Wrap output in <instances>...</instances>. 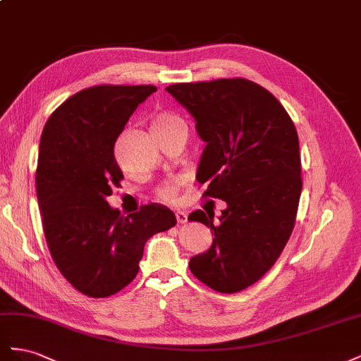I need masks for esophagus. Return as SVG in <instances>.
I'll return each mask as SVG.
<instances>
[{"label":"esophagus","mask_w":361,"mask_h":361,"mask_svg":"<svg viewBox=\"0 0 361 361\" xmlns=\"http://www.w3.org/2000/svg\"><path fill=\"white\" fill-rule=\"evenodd\" d=\"M175 218H177V221L180 224H186L188 222V213L186 212H181V210H177V212H175Z\"/></svg>","instance_id":"1"}]
</instances>
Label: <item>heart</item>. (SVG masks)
<instances>
[{"label":"heart","instance_id":"heart-1","mask_svg":"<svg viewBox=\"0 0 361 361\" xmlns=\"http://www.w3.org/2000/svg\"><path fill=\"white\" fill-rule=\"evenodd\" d=\"M180 126H184L183 119L178 115H175V113H172V111H160L152 118V130L157 136L163 135V133H168L173 128H177ZM177 192H178L177 183L164 184L163 188L159 189L160 198L164 200V201H173L175 198H177Z\"/></svg>","mask_w":361,"mask_h":361}]
</instances>
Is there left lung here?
<instances>
[{"mask_svg":"<svg viewBox=\"0 0 361 361\" xmlns=\"http://www.w3.org/2000/svg\"><path fill=\"white\" fill-rule=\"evenodd\" d=\"M197 121L207 142L197 178L205 198L222 200L214 213L189 219L212 228L210 250L190 259L192 274L221 293L257 283L281 255L300 204V140L289 113L269 90L246 78H219L166 87Z\"/></svg>","mask_w":361,"mask_h":361,"instance_id":"obj_1","label":"left lung"}]
</instances>
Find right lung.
I'll return each mask as SVG.
<instances>
[{
  "label": "right lung",
  "instance_id": "add662e5",
  "mask_svg": "<svg viewBox=\"0 0 361 361\" xmlns=\"http://www.w3.org/2000/svg\"><path fill=\"white\" fill-rule=\"evenodd\" d=\"M156 90L151 85L80 90L53 111L40 137L36 192L48 250L72 287L92 298L128 286L147 240L177 224L160 204L122 216L106 201L123 178L115 142Z\"/></svg>",
  "mask_w": 361,
  "mask_h": 361
}]
</instances>
